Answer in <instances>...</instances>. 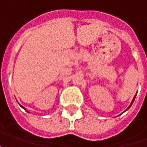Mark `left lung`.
Returning a JSON list of instances; mask_svg holds the SVG:
<instances>
[{
    "instance_id": "1",
    "label": "left lung",
    "mask_w": 147,
    "mask_h": 147,
    "mask_svg": "<svg viewBox=\"0 0 147 147\" xmlns=\"http://www.w3.org/2000/svg\"><path fill=\"white\" fill-rule=\"evenodd\" d=\"M135 97H136V95H135V96H134V97H133V100H132V102H131V104H130V105H129V106H128V107H127V110H128V109H129V108H130V107H131V105H133V101H134V100H135ZM126 110H125V111H126Z\"/></svg>"
}]
</instances>
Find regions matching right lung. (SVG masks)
<instances>
[{
    "mask_svg": "<svg viewBox=\"0 0 147 147\" xmlns=\"http://www.w3.org/2000/svg\"><path fill=\"white\" fill-rule=\"evenodd\" d=\"M20 106H21V107H22V108H23L24 110H26V109H25V108H24V106H22V105H20ZM27 112H28V111H27Z\"/></svg>",
    "mask_w": 147,
    "mask_h": 147,
    "instance_id": "1",
    "label": "right lung"
}]
</instances>
